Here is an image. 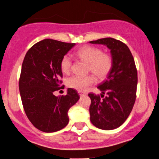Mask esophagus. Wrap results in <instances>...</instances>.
I'll return each mask as SVG.
<instances>
[{"label": "esophagus", "mask_w": 159, "mask_h": 159, "mask_svg": "<svg viewBox=\"0 0 159 159\" xmlns=\"http://www.w3.org/2000/svg\"><path fill=\"white\" fill-rule=\"evenodd\" d=\"M78 94H79L80 96H82L83 94H84V92H83V91H78Z\"/></svg>", "instance_id": "obj_1"}]
</instances>
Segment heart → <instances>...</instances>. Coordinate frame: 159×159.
Instances as JSON below:
<instances>
[{
	"instance_id": "1",
	"label": "heart",
	"mask_w": 159,
	"mask_h": 159,
	"mask_svg": "<svg viewBox=\"0 0 159 159\" xmlns=\"http://www.w3.org/2000/svg\"><path fill=\"white\" fill-rule=\"evenodd\" d=\"M80 59L89 64V71L92 72L98 80H104L110 74L113 68V59L109 54L103 53L100 48L93 46H84L76 52ZM72 68V60L70 57L65 55L61 61V69L63 73L67 74ZM93 75H74L68 78L66 84L69 87L78 91H85L89 86L95 83Z\"/></svg>"
}]
</instances>
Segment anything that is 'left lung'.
<instances>
[{
	"instance_id": "8db88e82",
	"label": "left lung",
	"mask_w": 159,
	"mask_h": 159,
	"mask_svg": "<svg viewBox=\"0 0 159 159\" xmlns=\"http://www.w3.org/2000/svg\"><path fill=\"white\" fill-rule=\"evenodd\" d=\"M90 43L106 45L113 59L110 74L98 87L101 96L88 94L90 121L98 129L112 130L123 125L134 106L138 84L135 63L129 47L120 40L108 37Z\"/></svg>"
}]
</instances>
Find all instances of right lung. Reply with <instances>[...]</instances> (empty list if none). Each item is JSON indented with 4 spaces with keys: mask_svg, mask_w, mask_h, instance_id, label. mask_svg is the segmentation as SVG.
<instances>
[{
    "mask_svg": "<svg viewBox=\"0 0 159 159\" xmlns=\"http://www.w3.org/2000/svg\"><path fill=\"white\" fill-rule=\"evenodd\" d=\"M75 43L46 39L27 51L21 66L19 91L24 110L30 123L44 132H54L69 123L68 111L79 99L74 89L55 96L61 88V61Z\"/></svg>",
    "mask_w": 159,
    "mask_h": 159,
    "instance_id": "obj_1",
    "label": "right lung"
}]
</instances>
